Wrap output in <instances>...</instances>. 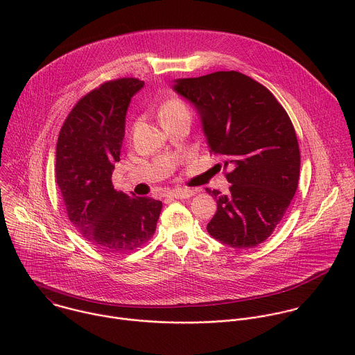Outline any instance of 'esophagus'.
I'll return each instance as SVG.
<instances>
[{"mask_svg":"<svg viewBox=\"0 0 355 355\" xmlns=\"http://www.w3.org/2000/svg\"><path fill=\"white\" fill-rule=\"evenodd\" d=\"M195 195L193 189H173L171 192H168V196L177 198V199H187Z\"/></svg>","mask_w":355,"mask_h":355,"instance_id":"obj_1","label":"esophagus"}]
</instances>
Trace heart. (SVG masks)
<instances>
[{
    "label": "heart",
    "mask_w": 355,
    "mask_h": 355,
    "mask_svg": "<svg viewBox=\"0 0 355 355\" xmlns=\"http://www.w3.org/2000/svg\"><path fill=\"white\" fill-rule=\"evenodd\" d=\"M159 115H160V119L163 123L182 119V118L191 119V111H189L188 105L180 98H170V99L164 101L163 105L160 107Z\"/></svg>",
    "instance_id": "1"
}]
</instances>
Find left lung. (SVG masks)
Segmentation results:
<instances>
[{
	"mask_svg": "<svg viewBox=\"0 0 355 355\" xmlns=\"http://www.w3.org/2000/svg\"><path fill=\"white\" fill-rule=\"evenodd\" d=\"M174 89L196 108L209 153L230 168L226 195L207 188L218 204L208 233L230 247H256L272 234L297 188L300 153L286 111L268 88L234 70L181 78Z\"/></svg>",
	"mask_w": 355,
	"mask_h": 355,
	"instance_id": "obj_1",
	"label": "left lung"
}]
</instances>
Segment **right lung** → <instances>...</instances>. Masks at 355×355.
Returning a JSON list of instances; mask_svg holds the SVG:
<instances>
[{
	"label": "right lung",
	"instance_id": "add662e5",
	"mask_svg": "<svg viewBox=\"0 0 355 355\" xmlns=\"http://www.w3.org/2000/svg\"><path fill=\"white\" fill-rule=\"evenodd\" d=\"M144 85L111 80L84 95L66 118L56 147V182L70 222L89 243L128 252L156 232L162 200L128 195L112 184L130 98Z\"/></svg>",
	"mask_w": 355,
	"mask_h": 355
}]
</instances>
